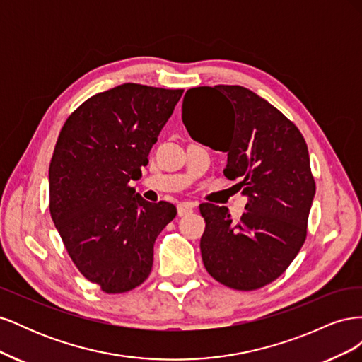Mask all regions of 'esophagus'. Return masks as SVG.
I'll use <instances>...</instances> for the list:
<instances>
[{
    "label": "esophagus",
    "mask_w": 362,
    "mask_h": 362,
    "mask_svg": "<svg viewBox=\"0 0 362 362\" xmlns=\"http://www.w3.org/2000/svg\"><path fill=\"white\" fill-rule=\"evenodd\" d=\"M194 204L193 202H182L178 205V216H187L192 214L194 210Z\"/></svg>",
    "instance_id": "obj_1"
}]
</instances>
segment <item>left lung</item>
I'll return each mask as SVG.
<instances>
[{"instance_id":"obj_1","label":"left lung","mask_w":362,"mask_h":362,"mask_svg":"<svg viewBox=\"0 0 362 362\" xmlns=\"http://www.w3.org/2000/svg\"><path fill=\"white\" fill-rule=\"evenodd\" d=\"M211 116L202 127L195 107ZM182 124L193 140L226 152L225 177L247 198L234 223L226 206L202 204L201 254L206 272L226 287L255 290L281 276L298 255L315 194L305 139L293 122L242 86L185 92Z\"/></svg>"}]
</instances>
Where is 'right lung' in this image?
Here are the masks:
<instances>
[{"instance_id":"right-lung-1","label":"right lung","mask_w":362,"mask_h":362,"mask_svg":"<svg viewBox=\"0 0 362 362\" xmlns=\"http://www.w3.org/2000/svg\"><path fill=\"white\" fill-rule=\"evenodd\" d=\"M182 89L125 83L96 93L64 122L49 164V211L83 276L105 293L140 286L154 243L177 208L145 201L129 181L172 116Z\"/></svg>"}]
</instances>
